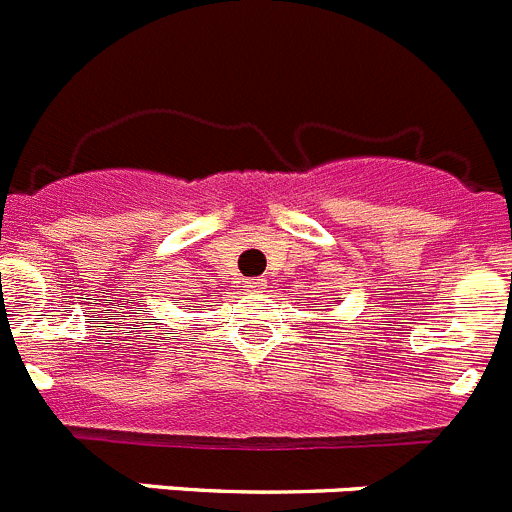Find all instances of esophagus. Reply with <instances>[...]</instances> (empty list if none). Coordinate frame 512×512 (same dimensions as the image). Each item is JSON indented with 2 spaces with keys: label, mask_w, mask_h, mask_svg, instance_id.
Returning <instances> with one entry per match:
<instances>
[{
  "label": "esophagus",
  "mask_w": 512,
  "mask_h": 512,
  "mask_svg": "<svg viewBox=\"0 0 512 512\" xmlns=\"http://www.w3.org/2000/svg\"><path fill=\"white\" fill-rule=\"evenodd\" d=\"M266 287H269V284H266V279H248L246 281L248 294H261V292H266Z\"/></svg>",
  "instance_id": "obj_1"
}]
</instances>
